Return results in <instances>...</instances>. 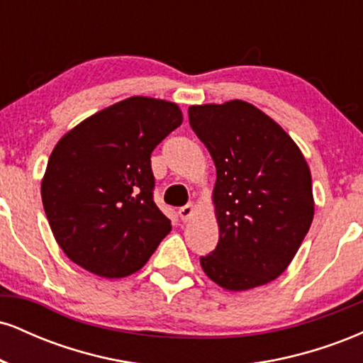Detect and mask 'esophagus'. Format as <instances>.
I'll return each instance as SVG.
<instances>
[{
	"label": "esophagus",
	"mask_w": 363,
	"mask_h": 363,
	"mask_svg": "<svg viewBox=\"0 0 363 363\" xmlns=\"http://www.w3.org/2000/svg\"><path fill=\"white\" fill-rule=\"evenodd\" d=\"M193 213H194V205H193V203H187L186 206L179 208V216H181L182 222H187V220H189L191 216H193Z\"/></svg>",
	"instance_id": "esophagus-1"
}]
</instances>
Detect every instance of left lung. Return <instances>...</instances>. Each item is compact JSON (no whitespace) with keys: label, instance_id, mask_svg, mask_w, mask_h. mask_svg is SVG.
<instances>
[{"label":"left lung","instance_id":"left-lung-1","mask_svg":"<svg viewBox=\"0 0 363 363\" xmlns=\"http://www.w3.org/2000/svg\"><path fill=\"white\" fill-rule=\"evenodd\" d=\"M189 124L216 167L218 244L199 257L225 290L273 281L289 268L314 218L311 170L277 121L244 101L189 107Z\"/></svg>","mask_w":363,"mask_h":363}]
</instances>
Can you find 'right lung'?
Segmentation results:
<instances>
[{"instance_id": "1", "label": "right lung", "mask_w": 363, "mask_h": 363, "mask_svg": "<svg viewBox=\"0 0 363 363\" xmlns=\"http://www.w3.org/2000/svg\"><path fill=\"white\" fill-rule=\"evenodd\" d=\"M182 124L177 104L129 97L82 121L54 147L40 184L56 242L74 264L124 278L172 230L153 203L150 157Z\"/></svg>"}]
</instances>
